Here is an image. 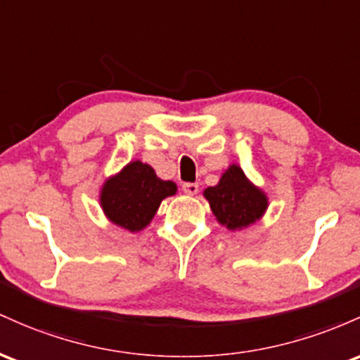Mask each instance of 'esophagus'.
Listing matches in <instances>:
<instances>
[{
    "instance_id": "34e87169",
    "label": "esophagus",
    "mask_w": 360,
    "mask_h": 360,
    "mask_svg": "<svg viewBox=\"0 0 360 360\" xmlns=\"http://www.w3.org/2000/svg\"><path fill=\"white\" fill-rule=\"evenodd\" d=\"M181 191L187 193V195H195L199 192V184H184L181 185Z\"/></svg>"
}]
</instances>
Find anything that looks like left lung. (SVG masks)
<instances>
[{
    "mask_svg": "<svg viewBox=\"0 0 360 360\" xmlns=\"http://www.w3.org/2000/svg\"><path fill=\"white\" fill-rule=\"evenodd\" d=\"M204 197L209 200L217 223L231 231L257 223L269 207L267 195L246 179L238 165L226 169L219 184L205 188Z\"/></svg>",
    "mask_w": 360,
    "mask_h": 360,
    "instance_id": "1",
    "label": "left lung"
}]
</instances>
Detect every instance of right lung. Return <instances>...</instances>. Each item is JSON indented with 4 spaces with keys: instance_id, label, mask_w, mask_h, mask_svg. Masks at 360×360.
Segmentation results:
<instances>
[{
    "instance_id": "obj_1",
    "label": "right lung",
    "mask_w": 360,
    "mask_h": 360,
    "mask_svg": "<svg viewBox=\"0 0 360 360\" xmlns=\"http://www.w3.org/2000/svg\"><path fill=\"white\" fill-rule=\"evenodd\" d=\"M176 185L156 176L143 161H131L103 184L100 204L108 221L137 233L151 223L161 200L175 195Z\"/></svg>"
}]
</instances>
